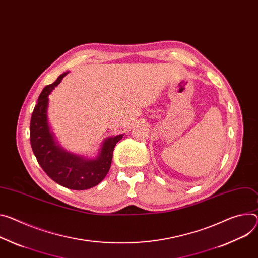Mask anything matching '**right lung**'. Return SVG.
<instances>
[{
	"label": "right lung",
	"instance_id": "1",
	"mask_svg": "<svg viewBox=\"0 0 258 258\" xmlns=\"http://www.w3.org/2000/svg\"><path fill=\"white\" fill-rule=\"evenodd\" d=\"M68 73H62L42 90L32 114L30 139L39 165L54 182L73 190H85L104 180L111 167L115 145L124 135L106 138L95 157L67 151L57 143L48 122V97Z\"/></svg>",
	"mask_w": 258,
	"mask_h": 258
}]
</instances>
